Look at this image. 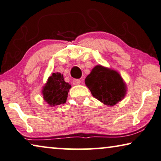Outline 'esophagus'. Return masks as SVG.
<instances>
[{"label":"esophagus","instance_id":"esophagus-1","mask_svg":"<svg viewBox=\"0 0 161 161\" xmlns=\"http://www.w3.org/2000/svg\"><path fill=\"white\" fill-rule=\"evenodd\" d=\"M73 85H79L80 83V80L79 79H74L73 80Z\"/></svg>","mask_w":161,"mask_h":161}]
</instances>
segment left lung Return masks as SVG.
I'll return each instance as SVG.
<instances>
[{"label":"left lung","mask_w":161,"mask_h":161,"mask_svg":"<svg viewBox=\"0 0 161 161\" xmlns=\"http://www.w3.org/2000/svg\"><path fill=\"white\" fill-rule=\"evenodd\" d=\"M85 84L93 97L106 106L116 105L127 94V85L120 74L101 65L92 69Z\"/></svg>","instance_id":"obj_1"}]
</instances>
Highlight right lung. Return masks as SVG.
<instances>
[{
    "label": "right lung",
    "instance_id": "obj_1",
    "mask_svg": "<svg viewBox=\"0 0 161 161\" xmlns=\"http://www.w3.org/2000/svg\"><path fill=\"white\" fill-rule=\"evenodd\" d=\"M71 85L65 82L63 74L53 73L48 78L42 91L44 100L52 107L65 103Z\"/></svg>",
    "mask_w": 161,
    "mask_h": 161
}]
</instances>
